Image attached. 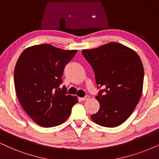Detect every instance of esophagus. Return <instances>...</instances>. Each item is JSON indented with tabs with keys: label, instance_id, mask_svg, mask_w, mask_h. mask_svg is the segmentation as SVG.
I'll return each instance as SVG.
<instances>
[{
	"label": "esophagus",
	"instance_id": "obj_1",
	"mask_svg": "<svg viewBox=\"0 0 159 159\" xmlns=\"http://www.w3.org/2000/svg\"><path fill=\"white\" fill-rule=\"evenodd\" d=\"M89 96H85V97L81 98V100L83 101H86V100H89Z\"/></svg>",
	"mask_w": 159,
	"mask_h": 159
}]
</instances>
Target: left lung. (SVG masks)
I'll list each match as a JSON object with an SVG mask.
<instances>
[{
  "label": "left lung",
  "instance_id": "left-lung-1",
  "mask_svg": "<svg viewBox=\"0 0 159 159\" xmlns=\"http://www.w3.org/2000/svg\"><path fill=\"white\" fill-rule=\"evenodd\" d=\"M82 53L93 68L97 86L102 89L96 97L99 110L91 119L103 127L119 126L132 114L142 96L144 67L139 56L116 42Z\"/></svg>",
  "mask_w": 159,
  "mask_h": 159
}]
</instances>
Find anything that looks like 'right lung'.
<instances>
[{
	"mask_svg": "<svg viewBox=\"0 0 159 159\" xmlns=\"http://www.w3.org/2000/svg\"><path fill=\"white\" fill-rule=\"evenodd\" d=\"M77 50H63L49 44L35 45L20 55L14 71L15 91L23 110L43 127L61 125L71 113L77 97L59 91L66 65Z\"/></svg>",
	"mask_w": 159,
	"mask_h": 159,
	"instance_id": "add662e5",
	"label": "right lung"
}]
</instances>
